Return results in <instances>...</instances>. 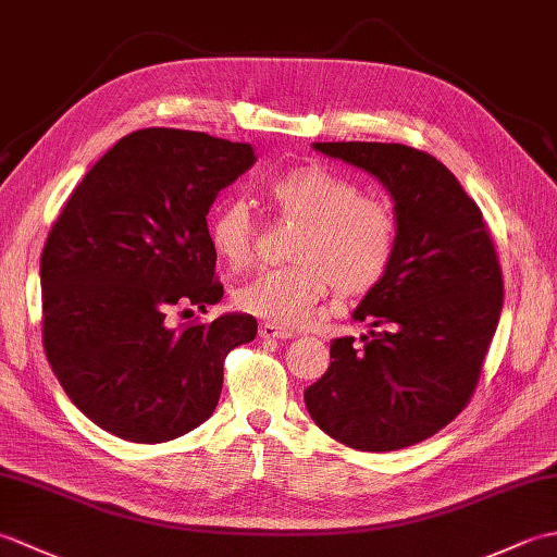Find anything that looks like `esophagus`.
<instances>
[{"mask_svg":"<svg viewBox=\"0 0 557 557\" xmlns=\"http://www.w3.org/2000/svg\"><path fill=\"white\" fill-rule=\"evenodd\" d=\"M258 333H260V337H263V339H289V337H294L292 330L280 327L275 323H263V325H260Z\"/></svg>","mask_w":557,"mask_h":557,"instance_id":"34e87169","label":"esophagus"}]
</instances>
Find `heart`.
<instances>
[{
    "label": "heart",
    "mask_w": 557,
    "mask_h": 557,
    "mask_svg": "<svg viewBox=\"0 0 557 557\" xmlns=\"http://www.w3.org/2000/svg\"><path fill=\"white\" fill-rule=\"evenodd\" d=\"M282 215L299 220L289 246L292 265L270 268L234 289L242 311L268 323L297 327L313 321L327 285L363 294L385 277L397 246V222L383 200L359 196L347 176L321 164L282 172L265 184ZM212 251L230 268L251 258L253 220L242 198H230L208 220Z\"/></svg>",
    "instance_id": "1"
}]
</instances>
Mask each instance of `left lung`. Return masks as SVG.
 <instances>
[{"label":"left lung","instance_id":"8db88e82","mask_svg":"<svg viewBox=\"0 0 557 557\" xmlns=\"http://www.w3.org/2000/svg\"><path fill=\"white\" fill-rule=\"evenodd\" d=\"M375 176L395 203L397 246L361 299V335L330 345L304 401L342 445L387 453L431 437L467 407L503 311V272L479 206L429 152L399 144H313ZM379 333H374V327Z\"/></svg>","mask_w":557,"mask_h":557}]
</instances>
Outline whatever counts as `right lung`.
<instances>
[{
  "label": "right lung",
  "mask_w": 557,
  "mask_h": 557,
  "mask_svg": "<svg viewBox=\"0 0 557 557\" xmlns=\"http://www.w3.org/2000/svg\"><path fill=\"white\" fill-rule=\"evenodd\" d=\"M253 162L251 144L140 128L66 200L40 258L42 345L69 399L102 431L164 443L215 411L224 357L256 337V318L176 330L164 315L222 299L206 218Z\"/></svg>",
  "instance_id": "right-lung-1"
}]
</instances>
